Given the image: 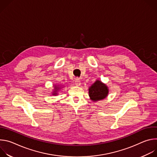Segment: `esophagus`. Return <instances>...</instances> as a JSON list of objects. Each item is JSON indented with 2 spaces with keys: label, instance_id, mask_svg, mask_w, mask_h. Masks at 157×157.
<instances>
[{
  "label": "esophagus",
  "instance_id": "1",
  "mask_svg": "<svg viewBox=\"0 0 157 157\" xmlns=\"http://www.w3.org/2000/svg\"><path fill=\"white\" fill-rule=\"evenodd\" d=\"M75 83V85L77 86H80L81 85V81H80V79L79 78H76Z\"/></svg>",
  "mask_w": 157,
  "mask_h": 157
}]
</instances>
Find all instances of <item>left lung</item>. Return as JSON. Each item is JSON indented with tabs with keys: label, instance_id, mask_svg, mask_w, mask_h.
Segmentation results:
<instances>
[{
	"label": "left lung",
	"instance_id": "8db88e82",
	"mask_svg": "<svg viewBox=\"0 0 157 157\" xmlns=\"http://www.w3.org/2000/svg\"><path fill=\"white\" fill-rule=\"evenodd\" d=\"M89 96L93 102L102 101L109 94V87L99 79H97L88 89Z\"/></svg>",
	"mask_w": 157,
	"mask_h": 157
}]
</instances>
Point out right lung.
Returning a JSON list of instances; mask_svg holds the SVG:
<instances>
[{
    "mask_svg": "<svg viewBox=\"0 0 157 157\" xmlns=\"http://www.w3.org/2000/svg\"><path fill=\"white\" fill-rule=\"evenodd\" d=\"M53 87L54 89H53V91L52 92V95L53 96H56L58 94L59 91L60 89H61L62 88H63V86L61 85V84H53Z\"/></svg>",
    "mask_w": 157,
    "mask_h": 157,
    "instance_id": "obj_1",
    "label": "right lung"
}]
</instances>
